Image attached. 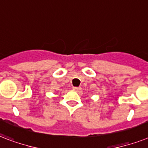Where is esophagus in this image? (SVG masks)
I'll return each instance as SVG.
<instances>
[{
  "label": "esophagus",
  "mask_w": 148,
  "mask_h": 148,
  "mask_svg": "<svg viewBox=\"0 0 148 148\" xmlns=\"http://www.w3.org/2000/svg\"><path fill=\"white\" fill-rule=\"evenodd\" d=\"M73 89L74 91H76V92H79V91H81V87H73Z\"/></svg>",
  "instance_id": "obj_1"
}]
</instances>
